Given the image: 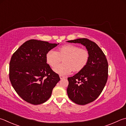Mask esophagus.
<instances>
[{
    "label": "esophagus",
    "instance_id": "obj_1",
    "mask_svg": "<svg viewBox=\"0 0 126 126\" xmlns=\"http://www.w3.org/2000/svg\"><path fill=\"white\" fill-rule=\"evenodd\" d=\"M59 77H60V79H64V78H66V77L65 76H63V75H59Z\"/></svg>",
    "mask_w": 126,
    "mask_h": 126
}]
</instances>
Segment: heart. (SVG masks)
<instances>
[{
	"label": "heart",
	"mask_w": 126,
	"mask_h": 126,
	"mask_svg": "<svg viewBox=\"0 0 126 126\" xmlns=\"http://www.w3.org/2000/svg\"><path fill=\"white\" fill-rule=\"evenodd\" d=\"M90 54L86 49L74 45H66L61 47L57 52L51 49L46 56L47 63L54 67L63 59V63L56 66L54 70L61 75L68 74L72 72H78L88 63Z\"/></svg>",
	"instance_id": "obj_1"
}]
</instances>
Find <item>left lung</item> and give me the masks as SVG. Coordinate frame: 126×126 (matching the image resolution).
<instances>
[{"label":"left lung","instance_id":"left-lung-1","mask_svg":"<svg viewBox=\"0 0 126 126\" xmlns=\"http://www.w3.org/2000/svg\"><path fill=\"white\" fill-rule=\"evenodd\" d=\"M68 42L83 45L90 54L88 63L83 69L68 78L67 94L78 105L89 104L99 97L108 78V62L106 56L96 43L88 38H78Z\"/></svg>","mask_w":126,"mask_h":126}]
</instances>
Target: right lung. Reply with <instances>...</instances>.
Segmentation results:
<instances>
[{
	"label": "right lung",
	"instance_id": "add662e5",
	"mask_svg": "<svg viewBox=\"0 0 126 126\" xmlns=\"http://www.w3.org/2000/svg\"><path fill=\"white\" fill-rule=\"evenodd\" d=\"M56 43L30 40L24 43L11 56L9 79L16 92L32 105L44 103L60 80L59 75L47 63L48 52Z\"/></svg>",
	"mask_w": 126,
	"mask_h": 126
}]
</instances>
